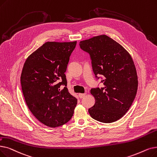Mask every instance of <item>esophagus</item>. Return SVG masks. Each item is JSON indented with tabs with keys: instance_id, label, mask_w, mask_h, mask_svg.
I'll return each mask as SVG.
<instances>
[{
	"instance_id": "esophagus-1",
	"label": "esophagus",
	"mask_w": 157,
	"mask_h": 157,
	"mask_svg": "<svg viewBox=\"0 0 157 157\" xmlns=\"http://www.w3.org/2000/svg\"><path fill=\"white\" fill-rule=\"evenodd\" d=\"M86 94V93H85V94H79V97L80 99H82L85 96Z\"/></svg>"
}]
</instances>
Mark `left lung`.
<instances>
[{
    "label": "left lung",
    "instance_id": "1",
    "mask_svg": "<svg viewBox=\"0 0 157 157\" xmlns=\"http://www.w3.org/2000/svg\"><path fill=\"white\" fill-rule=\"evenodd\" d=\"M80 48L90 54L95 76L104 86L90 93L94 105L88 109L95 120L110 123L119 120L132 106L138 87V78L130 54L109 36L103 35L81 41Z\"/></svg>",
    "mask_w": 157,
    "mask_h": 157
}]
</instances>
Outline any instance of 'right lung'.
<instances>
[{
    "label": "right lung",
    "mask_w": 157,
    "mask_h": 157,
    "mask_svg": "<svg viewBox=\"0 0 157 157\" xmlns=\"http://www.w3.org/2000/svg\"><path fill=\"white\" fill-rule=\"evenodd\" d=\"M76 43L47 42L27 58L23 67L20 82L25 103L34 116L49 127L69 122L77 105L67 88L65 74Z\"/></svg>",
    "instance_id": "obj_1"
}]
</instances>
